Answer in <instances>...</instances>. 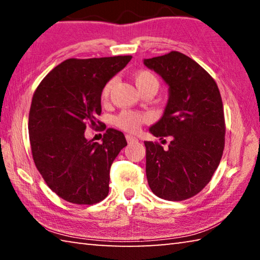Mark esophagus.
I'll use <instances>...</instances> for the list:
<instances>
[{
    "instance_id": "34e87169",
    "label": "esophagus",
    "mask_w": 260,
    "mask_h": 260,
    "mask_svg": "<svg viewBox=\"0 0 260 260\" xmlns=\"http://www.w3.org/2000/svg\"><path fill=\"white\" fill-rule=\"evenodd\" d=\"M126 140H127V142H128V143L138 142V139H136L135 136H133V135H129V134H127V135H126Z\"/></svg>"
}]
</instances>
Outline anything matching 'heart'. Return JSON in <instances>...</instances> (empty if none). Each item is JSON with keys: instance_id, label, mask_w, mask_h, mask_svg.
Returning a JSON list of instances; mask_svg holds the SVG:
<instances>
[{"instance_id": "b5f03b06", "label": "heart", "mask_w": 260, "mask_h": 260, "mask_svg": "<svg viewBox=\"0 0 260 260\" xmlns=\"http://www.w3.org/2000/svg\"><path fill=\"white\" fill-rule=\"evenodd\" d=\"M133 79L136 87L139 88L141 93L146 90H152L156 91L159 88V79L152 71L149 70H140L133 74ZM114 83V79H110L104 83L101 90V101L105 102L109 99L110 91H111ZM152 119L151 114L148 112H139V111H131V110H125L121 111L116 117V125L119 128L124 129L126 132H131V133H135L140 129V127L143 124H147Z\"/></svg>"}]
</instances>
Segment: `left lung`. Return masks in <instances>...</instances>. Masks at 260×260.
<instances>
[{"instance_id":"8db88e82","label":"left lung","mask_w":260,"mask_h":260,"mask_svg":"<svg viewBox=\"0 0 260 260\" xmlns=\"http://www.w3.org/2000/svg\"><path fill=\"white\" fill-rule=\"evenodd\" d=\"M144 65L170 87L165 112L150 133L173 138L167 149L144 141L149 187L160 199L188 200L211 181L221 160L226 133L221 95L214 79L182 52L144 59Z\"/></svg>"}]
</instances>
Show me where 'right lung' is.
I'll use <instances>...</instances> for the list:
<instances>
[{
    "label": "right lung",
    "mask_w": 260,
    "mask_h": 260,
    "mask_svg": "<svg viewBox=\"0 0 260 260\" xmlns=\"http://www.w3.org/2000/svg\"><path fill=\"white\" fill-rule=\"evenodd\" d=\"M131 59L70 58L52 69L34 91L28 116L34 164L48 187L70 203L91 205L108 196L110 169L127 146L126 139L109 128L100 144L88 141L85 131L103 126L98 119L101 90Z\"/></svg>",
    "instance_id": "obj_1"
}]
</instances>
